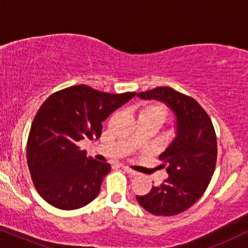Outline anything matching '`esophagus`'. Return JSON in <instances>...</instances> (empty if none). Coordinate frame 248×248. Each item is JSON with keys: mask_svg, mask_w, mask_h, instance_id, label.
Returning a JSON list of instances; mask_svg holds the SVG:
<instances>
[{"mask_svg": "<svg viewBox=\"0 0 248 248\" xmlns=\"http://www.w3.org/2000/svg\"><path fill=\"white\" fill-rule=\"evenodd\" d=\"M122 168H123L124 170L127 172V174H130V175H132V176H137V175H139L138 171H135V170H133V169L126 167V166H123V167H122Z\"/></svg>", "mask_w": 248, "mask_h": 248, "instance_id": "34e87169", "label": "esophagus"}]
</instances>
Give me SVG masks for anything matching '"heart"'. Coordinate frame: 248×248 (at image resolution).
Listing matches in <instances>:
<instances>
[{
    "instance_id": "heart-1",
    "label": "heart",
    "mask_w": 248,
    "mask_h": 248,
    "mask_svg": "<svg viewBox=\"0 0 248 248\" xmlns=\"http://www.w3.org/2000/svg\"><path fill=\"white\" fill-rule=\"evenodd\" d=\"M140 116L157 118L162 123L166 120V117H167V109H166V107L162 104L152 103L142 108L140 111Z\"/></svg>"
}]
</instances>
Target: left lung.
I'll return each instance as SVG.
<instances>
[{
    "label": "left lung",
    "mask_w": 248,
    "mask_h": 248,
    "mask_svg": "<svg viewBox=\"0 0 248 248\" xmlns=\"http://www.w3.org/2000/svg\"><path fill=\"white\" fill-rule=\"evenodd\" d=\"M144 100H159L176 117V135L159 155L168 178L152 186L147 195L137 200L155 216H175L194 204L203 195L217 162V138L206 111L192 97L169 87H158L138 93Z\"/></svg>",
    "instance_id": "left-lung-1"
}]
</instances>
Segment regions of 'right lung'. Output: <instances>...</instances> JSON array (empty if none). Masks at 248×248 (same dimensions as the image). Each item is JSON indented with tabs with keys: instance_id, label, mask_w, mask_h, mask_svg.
I'll return each mask as SVG.
<instances>
[{
	"instance_id": "add662e5",
	"label": "right lung",
	"mask_w": 248,
	"mask_h": 248,
	"mask_svg": "<svg viewBox=\"0 0 248 248\" xmlns=\"http://www.w3.org/2000/svg\"><path fill=\"white\" fill-rule=\"evenodd\" d=\"M135 93L113 94L79 84L50 94L37 111L27 142V162L40 196L74 210L99 194L110 165L87 157L78 142L100 138L101 123Z\"/></svg>"
}]
</instances>
